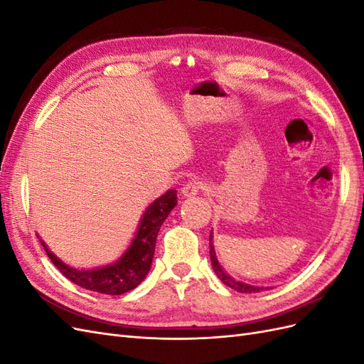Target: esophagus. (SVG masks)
<instances>
[{
	"label": "esophagus",
	"instance_id": "obj_1",
	"mask_svg": "<svg viewBox=\"0 0 364 364\" xmlns=\"http://www.w3.org/2000/svg\"><path fill=\"white\" fill-rule=\"evenodd\" d=\"M202 190H203V183L200 181L193 179L183 185L182 194H183V197H193L196 194H199Z\"/></svg>",
	"mask_w": 364,
	"mask_h": 364
}]
</instances>
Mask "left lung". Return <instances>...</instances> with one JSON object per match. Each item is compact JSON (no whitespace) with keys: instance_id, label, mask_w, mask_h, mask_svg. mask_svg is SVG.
Wrapping results in <instances>:
<instances>
[{"instance_id":"obj_1","label":"left lung","mask_w":364,"mask_h":364,"mask_svg":"<svg viewBox=\"0 0 364 364\" xmlns=\"http://www.w3.org/2000/svg\"><path fill=\"white\" fill-rule=\"evenodd\" d=\"M209 255H211V264H213V269L217 274V278L225 285H228V287L234 289L238 293H253V291L264 290V287H255V285H249V284H245L241 281H235L234 278L229 277V274L223 270V267L220 266V262L215 257V250H214V245H213V232H211V235H209Z\"/></svg>"}]
</instances>
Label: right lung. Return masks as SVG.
Returning a JSON list of instances; mask_svg holds the SVG:
<instances>
[{
	"label": "right lung",
	"instance_id": "add662e5",
	"mask_svg": "<svg viewBox=\"0 0 364 364\" xmlns=\"http://www.w3.org/2000/svg\"><path fill=\"white\" fill-rule=\"evenodd\" d=\"M178 203L176 190H168L156 200H153L142 215L139 228L130 246L118 261L105 267L79 270L70 267L60 261L41 240V245L46 249L48 258L56 266L65 278H68L80 287L103 293V294H123L144 281L151 267L153 255H155V245L159 229L164 220L168 217L171 209Z\"/></svg>",
	"mask_w": 364,
	"mask_h": 364
}]
</instances>
